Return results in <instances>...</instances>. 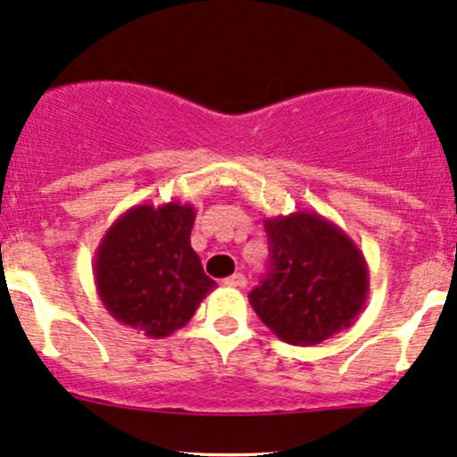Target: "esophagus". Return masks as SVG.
I'll use <instances>...</instances> for the list:
<instances>
[{"label":"esophagus","instance_id":"1","mask_svg":"<svg viewBox=\"0 0 457 457\" xmlns=\"http://www.w3.org/2000/svg\"><path fill=\"white\" fill-rule=\"evenodd\" d=\"M228 287H245L246 286V277L243 272H234L232 277H228V279L223 281Z\"/></svg>","mask_w":457,"mask_h":457}]
</instances>
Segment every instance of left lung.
<instances>
[{
	"label": "left lung",
	"mask_w": 457,
	"mask_h": 457,
	"mask_svg": "<svg viewBox=\"0 0 457 457\" xmlns=\"http://www.w3.org/2000/svg\"><path fill=\"white\" fill-rule=\"evenodd\" d=\"M270 264L249 295L281 342L316 345L354 322L370 292V270L354 240L316 212L264 221Z\"/></svg>",
	"instance_id": "8db88e82"
}]
</instances>
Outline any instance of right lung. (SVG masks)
Returning <instances> with one entry per match:
<instances>
[{
	"label": "right lung",
	"mask_w": 457,
	"mask_h": 457,
	"mask_svg": "<svg viewBox=\"0 0 457 457\" xmlns=\"http://www.w3.org/2000/svg\"><path fill=\"white\" fill-rule=\"evenodd\" d=\"M191 204L133 206L103 236L94 281L104 309L145 337L182 328L217 287L191 246Z\"/></svg>",
	"instance_id": "right-lung-1"
}]
</instances>
